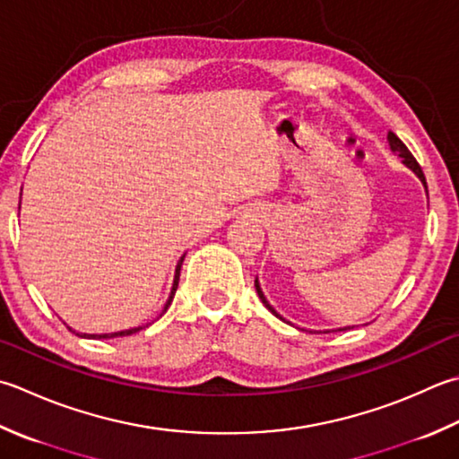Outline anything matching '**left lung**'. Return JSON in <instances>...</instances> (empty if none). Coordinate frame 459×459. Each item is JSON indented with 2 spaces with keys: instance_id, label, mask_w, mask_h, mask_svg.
<instances>
[{
  "instance_id": "1",
  "label": "left lung",
  "mask_w": 459,
  "mask_h": 459,
  "mask_svg": "<svg viewBox=\"0 0 459 459\" xmlns=\"http://www.w3.org/2000/svg\"><path fill=\"white\" fill-rule=\"evenodd\" d=\"M388 143H390V149L394 151V152H398V155L403 159L402 160V163L403 165H406L408 169H411V170H414V173L420 177V181L421 183H424V186H426V177H424V170H421V167L418 165V160L414 159V155H411V152L408 151V147L406 145H403V143L398 139V134H394L392 131L388 133ZM428 188V186H426ZM255 286H256V292H258V296H260V300H263V304H264V307L268 308V310H271L273 314H274V316L276 318H281V320H284L282 316H281V314H278L273 307H271V304H268V300L264 299V294H263V290H260V284H258V281H255ZM350 328V326H348ZM348 328H342V330H348Z\"/></svg>"
}]
</instances>
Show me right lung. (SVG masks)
<instances>
[{
    "instance_id": "1",
    "label": "right lung",
    "mask_w": 459,
    "mask_h": 459,
    "mask_svg": "<svg viewBox=\"0 0 459 459\" xmlns=\"http://www.w3.org/2000/svg\"><path fill=\"white\" fill-rule=\"evenodd\" d=\"M183 260H185V255L181 256V260H178L177 263V268H175V281H173V289H170V294H169V300L165 302V307H163V312H160V316H163V314L167 312V308L170 307V302H173V299H175V292H177V286H178V276H181V264H183ZM69 328V326H67ZM145 326H137V328H129V330H121V332H111V334H79V332H75V330H71V332H75L77 336H81V338H103V340H107V338H119V336H131V334H134V332H139V330H143Z\"/></svg>"
}]
</instances>
